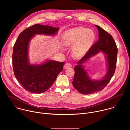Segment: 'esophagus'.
I'll list each match as a JSON object with an SVG mask.
<instances>
[{"instance_id":"obj_1","label":"esophagus","mask_w":130,"mask_h":130,"mask_svg":"<svg viewBox=\"0 0 130 130\" xmlns=\"http://www.w3.org/2000/svg\"><path fill=\"white\" fill-rule=\"evenodd\" d=\"M71 67H72V65L70 63H67L64 65V68H66V69H67V68H71Z\"/></svg>"}]
</instances>
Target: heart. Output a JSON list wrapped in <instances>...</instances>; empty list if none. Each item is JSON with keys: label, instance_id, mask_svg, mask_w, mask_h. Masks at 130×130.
<instances>
[{"label": "heart", "instance_id": "1", "mask_svg": "<svg viewBox=\"0 0 130 130\" xmlns=\"http://www.w3.org/2000/svg\"><path fill=\"white\" fill-rule=\"evenodd\" d=\"M96 39L94 31L79 27L66 30L63 37L65 46H73L72 52L77 57H82L88 52Z\"/></svg>", "mask_w": 130, "mask_h": 130}]
</instances>
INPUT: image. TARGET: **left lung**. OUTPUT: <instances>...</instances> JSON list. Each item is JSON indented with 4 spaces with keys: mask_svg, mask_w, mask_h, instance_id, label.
I'll list each match as a JSON object with an SVG mask.
<instances>
[{
    "mask_svg": "<svg viewBox=\"0 0 130 130\" xmlns=\"http://www.w3.org/2000/svg\"><path fill=\"white\" fill-rule=\"evenodd\" d=\"M99 32V40L92 45L75 66V76L72 81L73 87L80 93L87 95L102 90L109 83L115 73L118 49L116 43L108 32L98 25H95ZM100 52L105 55L107 72L100 79H92L83 64L89 58Z\"/></svg>",
    "mask_w": 130,
    "mask_h": 130,
    "instance_id": "left-lung-1",
    "label": "left lung"
}]
</instances>
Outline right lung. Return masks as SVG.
<instances>
[{
	"mask_svg": "<svg viewBox=\"0 0 130 130\" xmlns=\"http://www.w3.org/2000/svg\"><path fill=\"white\" fill-rule=\"evenodd\" d=\"M59 29L39 24L22 32L14 45L12 64L14 75L21 85L31 93L41 94L47 91L63 70L64 62L46 60L39 64H31L29 59V43L36 34L52 36Z\"/></svg>",
	"mask_w": 130,
	"mask_h": 130,
	"instance_id": "obj_1",
	"label": "right lung"
}]
</instances>
